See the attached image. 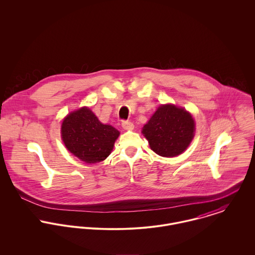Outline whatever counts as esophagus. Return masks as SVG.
<instances>
[{"label":"esophagus","instance_id":"esophagus-1","mask_svg":"<svg viewBox=\"0 0 255 255\" xmlns=\"http://www.w3.org/2000/svg\"><path fill=\"white\" fill-rule=\"evenodd\" d=\"M122 127L126 130H132L133 128H134V125L131 122H129V121H124L122 123Z\"/></svg>","mask_w":255,"mask_h":255}]
</instances>
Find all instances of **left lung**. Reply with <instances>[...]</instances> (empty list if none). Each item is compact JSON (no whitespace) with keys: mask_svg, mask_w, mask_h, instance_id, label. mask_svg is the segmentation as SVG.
<instances>
[{"mask_svg":"<svg viewBox=\"0 0 255 255\" xmlns=\"http://www.w3.org/2000/svg\"><path fill=\"white\" fill-rule=\"evenodd\" d=\"M195 130L192 116L172 104L161 105L142 128L150 148L162 157H175L190 144Z\"/></svg>","mask_w":255,"mask_h":255,"instance_id":"1","label":"left lung"}]
</instances>
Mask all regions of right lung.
I'll return each instance as SVG.
<instances>
[{
	"instance_id": "add662e5",
	"label": "right lung",
	"mask_w": 255,
	"mask_h": 255,
	"mask_svg": "<svg viewBox=\"0 0 255 255\" xmlns=\"http://www.w3.org/2000/svg\"><path fill=\"white\" fill-rule=\"evenodd\" d=\"M62 139L68 150L81 161H104L113 150L120 131L102 124L87 107L73 111L63 121Z\"/></svg>"
}]
</instances>
